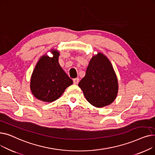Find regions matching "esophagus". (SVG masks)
<instances>
[{"mask_svg":"<svg viewBox=\"0 0 155 155\" xmlns=\"http://www.w3.org/2000/svg\"><path fill=\"white\" fill-rule=\"evenodd\" d=\"M79 78H74L73 79V84H78V82H79Z\"/></svg>","mask_w":155,"mask_h":155,"instance_id":"1","label":"esophagus"}]
</instances>
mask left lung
Listing matches in <instances>:
<instances>
[{"instance_id":"1","label":"left lung","mask_w":155,"mask_h":155,"mask_svg":"<svg viewBox=\"0 0 155 155\" xmlns=\"http://www.w3.org/2000/svg\"><path fill=\"white\" fill-rule=\"evenodd\" d=\"M78 87L87 101L96 107L107 106L114 101L118 93V80L106 56L98 52L92 56Z\"/></svg>"}]
</instances>
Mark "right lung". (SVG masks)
I'll list each match as a JSON object with an SVG mask.
<instances>
[{
	"label": "right lung",
	"mask_w": 155,
	"mask_h": 155,
	"mask_svg": "<svg viewBox=\"0 0 155 155\" xmlns=\"http://www.w3.org/2000/svg\"><path fill=\"white\" fill-rule=\"evenodd\" d=\"M53 57L44 54L40 57L31 77V91L36 98L45 102H51L63 94L73 84L58 62L60 52L53 50Z\"/></svg>",
	"instance_id": "obj_1"
}]
</instances>
